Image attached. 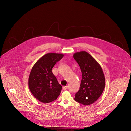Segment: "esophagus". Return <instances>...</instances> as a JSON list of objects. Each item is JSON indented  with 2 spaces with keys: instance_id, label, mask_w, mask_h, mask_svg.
Returning <instances> with one entry per match:
<instances>
[{
  "instance_id": "34e87169",
  "label": "esophagus",
  "mask_w": 131,
  "mask_h": 131,
  "mask_svg": "<svg viewBox=\"0 0 131 131\" xmlns=\"http://www.w3.org/2000/svg\"><path fill=\"white\" fill-rule=\"evenodd\" d=\"M67 88H68V86H63V88H62L63 90H67Z\"/></svg>"
}]
</instances>
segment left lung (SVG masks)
<instances>
[{
  "label": "left lung",
  "mask_w": 131,
  "mask_h": 131,
  "mask_svg": "<svg viewBox=\"0 0 131 131\" xmlns=\"http://www.w3.org/2000/svg\"><path fill=\"white\" fill-rule=\"evenodd\" d=\"M73 58L82 74L80 88L74 100L83 105H90L102 94L105 86V76L100 64L87 51L77 52Z\"/></svg>",
  "instance_id": "8db88e82"
}]
</instances>
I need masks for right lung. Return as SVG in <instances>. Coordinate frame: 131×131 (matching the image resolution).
<instances>
[{
	"mask_svg": "<svg viewBox=\"0 0 131 131\" xmlns=\"http://www.w3.org/2000/svg\"><path fill=\"white\" fill-rule=\"evenodd\" d=\"M64 55L50 53L41 57L33 66L28 78V86L32 95L39 101L48 103L56 100L62 86L51 70Z\"/></svg>",
	"mask_w": 131,
	"mask_h": 131,
	"instance_id": "1",
	"label": "right lung"
}]
</instances>
